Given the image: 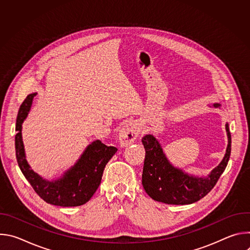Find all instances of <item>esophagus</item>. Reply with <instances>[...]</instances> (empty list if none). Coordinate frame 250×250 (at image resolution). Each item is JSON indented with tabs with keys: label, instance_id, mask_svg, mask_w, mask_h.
Listing matches in <instances>:
<instances>
[{
	"label": "esophagus",
	"instance_id": "esophagus-1",
	"mask_svg": "<svg viewBox=\"0 0 250 250\" xmlns=\"http://www.w3.org/2000/svg\"><path fill=\"white\" fill-rule=\"evenodd\" d=\"M139 133H140V127L136 123L130 122L126 124L120 130V133H119L120 144L123 146H126L132 144V142L138 137Z\"/></svg>",
	"mask_w": 250,
	"mask_h": 250
}]
</instances>
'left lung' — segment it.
Returning a JSON list of instances; mask_svg holds the SVG:
<instances>
[{
    "instance_id": "1",
    "label": "left lung",
    "mask_w": 250,
    "mask_h": 250,
    "mask_svg": "<svg viewBox=\"0 0 250 250\" xmlns=\"http://www.w3.org/2000/svg\"><path fill=\"white\" fill-rule=\"evenodd\" d=\"M219 106L220 104H213ZM229 145L226 155L218 167L206 178L189 176L182 170L174 168L166 159L155 137L147 134L141 141L146 148L142 170V185L150 198L168 205H189L204 198L216 186L225 171L231 150V136L229 125H226Z\"/></svg>"
}]
</instances>
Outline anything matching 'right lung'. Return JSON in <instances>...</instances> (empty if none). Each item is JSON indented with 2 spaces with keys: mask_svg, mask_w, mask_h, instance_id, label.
Masks as SVG:
<instances>
[{
  "mask_svg": "<svg viewBox=\"0 0 250 250\" xmlns=\"http://www.w3.org/2000/svg\"><path fill=\"white\" fill-rule=\"evenodd\" d=\"M37 93L29 94L20 106L17 117L15 137L18 164L33 190L43 201L60 207H77L86 204L97 191L105 164L117 152L114 146H108L100 140L90 145L79 161L68 170L60 179L52 182L43 180L27 164L21 139V124L26 118L32 100Z\"/></svg>",
  "mask_w": 250,
  "mask_h": 250,
  "instance_id": "add662e5",
  "label": "right lung"
}]
</instances>
